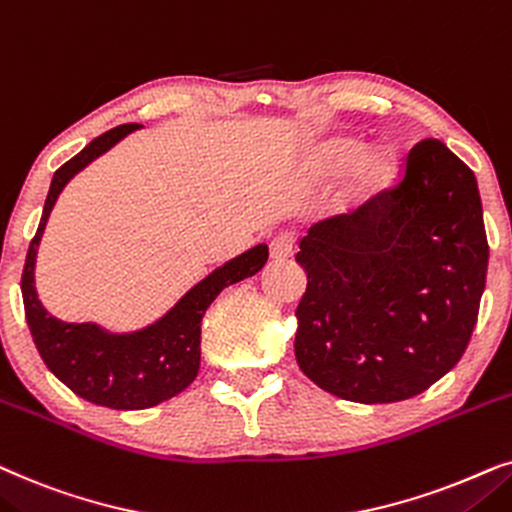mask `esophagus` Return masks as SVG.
I'll use <instances>...</instances> for the list:
<instances>
[{
	"instance_id": "obj_1",
	"label": "esophagus",
	"mask_w": 512,
	"mask_h": 512,
	"mask_svg": "<svg viewBox=\"0 0 512 512\" xmlns=\"http://www.w3.org/2000/svg\"><path fill=\"white\" fill-rule=\"evenodd\" d=\"M269 252L276 262L288 260V257H292V252H295V234H292V231H281V234H276L269 243Z\"/></svg>"
}]
</instances>
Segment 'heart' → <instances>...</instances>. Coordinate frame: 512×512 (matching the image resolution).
<instances>
[{"mask_svg":"<svg viewBox=\"0 0 512 512\" xmlns=\"http://www.w3.org/2000/svg\"><path fill=\"white\" fill-rule=\"evenodd\" d=\"M363 142L349 135H339V138L327 140L320 149V161L330 173H344L349 170L356 160V175H353V192L360 199H370V196L384 192L395 177V154L391 149L379 147L367 152L363 157Z\"/></svg>","mask_w":512,"mask_h":512,"instance_id":"b5f03b06","label":"heart"}]
</instances>
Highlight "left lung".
Wrapping results in <instances>:
<instances>
[{"label": "left lung", "mask_w": 512, "mask_h": 512, "mask_svg": "<svg viewBox=\"0 0 512 512\" xmlns=\"http://www.w3.org/2000/svg\"><path fill=\"white\" fill-rule=\"evenodd\" d=\"M295 356L313 384L363 405L424 393L478 323L489 245L473 170L440 140L410 149L398 185L311 224Z\"/></svg>", "instance_id": "obj_1"}]
</instances>
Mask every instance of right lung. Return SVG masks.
<instances>
[{
  "label": "right lung",
  "mask_w": 512,
  "mask_h": 512,
  "mask_svg": "<svg viewBox=\"0 0 512 512\" xmlns=\"http://www.w3.org/2000/svg\"><path fill=\"white\" fill-rule=\"evenodd\" d=\"M138 128L140 124H124L98 135L53 173L42 222L20 278L27 325L46 367L79 398L112 410H145L185 391L199 374L203 313L227 285L255 276L269 257L267 245H255L196 283L166 316L128 335H112L93 323L53 318L34 290V262L46 220L67 182Z\"/></svg>",
  "instance_id": "add662e5"
}]
</instances>
